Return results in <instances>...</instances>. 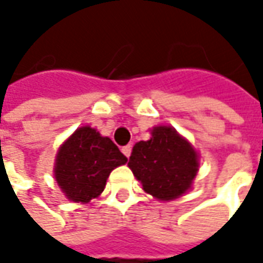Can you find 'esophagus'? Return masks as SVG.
I'll list each match as a JSON object with an SVG mask.
<instances>
[{
	"instance_id": "34e87169",
	"label": "esophagus",
	"mask_w": 263,
	"mask_h": 263,
	"mask_svg": "<svg viewBox=\"0 0 263 263\" xmlns=\"http://www.w3.org/2000/svg\"><path fill=\"white\" fill-rule=\"evenodd\" d=\"M121 151H122V154L125 155L126 158H129V156H131V152H132V146L131 145H125V146H122V149H121Z\"/></svg>"
}]
</instances>
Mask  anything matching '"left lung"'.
Here are the masks:
<instances>
[{
  "instance_id": "1",
  "label": "left lung",
  "mask_w": 263,
  "mask_h": 263,
  "mask_svg": "<svg viewBox=\"0 0 263 263\" xmlns=\"http://www.w3.org/2000/svg\"><path fill=\"white\" fill-rule=\"evenodd\" d=\"M128 166L143 190L159 200L182 196L198 171L197 154L171 126H156L149 141L138 142Z\"/></svg>"
}]
</instances>
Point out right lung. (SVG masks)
Returning a JSON list of instances; mask_svg holds the SVG:
<instances>
[{
    "mask_svg": "<svg viewBox=\"0 0 263 263\" xmlns=\"http://www.w3.org/2000/svg\"><path fill=\"white\" fill-rule=\"evenodd\" d=\"M126 160L109 138L101 137L90 126H83L60 148L54 177L69 200L87 203L103 193L111 171Z\"/></svg>",
    "mask_w": 263,
    "mask_h": 263,
    "instance_id": "1",
    "label": "right lung"
}]
</instances>
